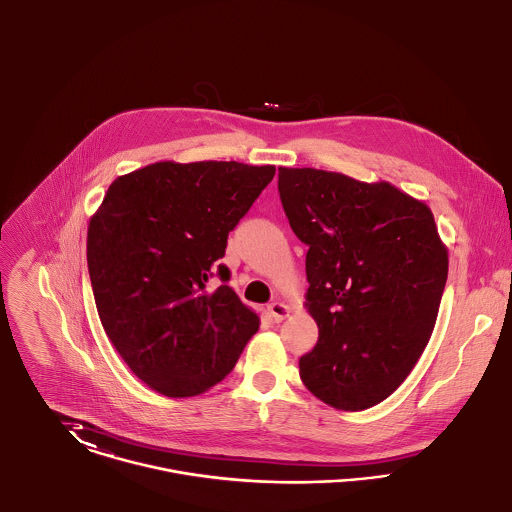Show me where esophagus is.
<instances>
[{
    "instance_id": "obj_1",
    "label": "esophagus",
    "mask_w": 512,
    "mask_h": 512,
    "mask_svg": "<svg viewBox=\"0 0 512 512\" xmlns=\"http://www.w3.org/2000/svg\"><path fill=\"white\" fill-rule=\"evenodd\" d=\"M288 306H284L282 302H273L271 306H269V314L273 315V319H275L276 323H280L286 315H288Z\"/></svg>"
}]
</instances>
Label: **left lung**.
<instances>
[{
	"label": "left lung",
	"instance_id": "left-lung-1",
	"mask_svg": "<svg viewBox=\"0 0 512 512\" xmlns=\"http://www.w3.org/2000/svg\"><path fill=\"white\" fill-rule=\"evenodd\" d=\"M292 232L308 245L306 308L319 339L300 358L323 403L362 411L394 394L425 351L448 276L431 208L394 185L278 167Z\"/></svg>",
	"mask_w": 512,
	"mask_h": 512
}]
</instances>
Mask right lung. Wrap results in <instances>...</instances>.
<instances>
[{
    "mask_svg": "<svg viewBox=\"0 0 512 512\" xmlns=\"http://www.w3.org/2000/svg\"><path fill=\"white\" fill-rule=\"evenodd\" d=\"M275 165L158 161L113 181L87 228V269L103 329L128 368L167 397L222 382L259 315L218 265L228 234ZM225 282L214 293L207 278Z\"/></svg>",
    "mask_w": 512,
    "mask_h": 512,
    "instance_id": "right-lung-1",
    "label": "right lung"
}]
</instances>
